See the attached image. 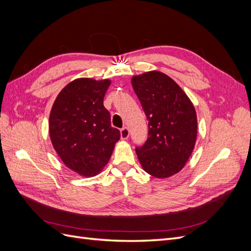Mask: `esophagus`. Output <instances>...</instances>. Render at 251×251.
<instances>
[{
	"label": "esophagus",
	"instance_id": "obj_1",
	"mask_svg": "<svg viewBox=\"0 0 251 251\" xmlns=\"http://www.w3.org/2000/svg\"><path fill=\"white\" fill-rule=\"evenodd\" d=\"M128 136H130V131H128L127 127H124L120 130V137L123 140H126L128 138Z\"/></svg>",
	"mask_w": 251,
	"mask_h": 251
}]
</instances>
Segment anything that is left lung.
<instances>
[{
	"instance_id": "8db88e82",
	"label": "left lung",
	"mask_w": 251,
	"mask_h": 251,
	"mask_svg": "<svg viewBox=\"0 0 251 251\" xmlns=\"http://www.w3.org/2000/svg\"><path fill=\"white\" fill-rule=\"evenodd\" d=\"M149 119L148 140L136 149L144 172L170 178L184 168L195 149L198 120L194 104L178 83L160 71L131 79Z\"/></svg>"
}]
</instances>
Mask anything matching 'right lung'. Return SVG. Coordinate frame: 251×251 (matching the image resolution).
<instances>
[{
    "label": "right lung",
    "mask_w": 251,
    "mask_h": 251,
    "mask_svg": "<svg viewBox=\"0 0 251 251\" xmlns=\"http://www.w3.org/2000/svg\"><path fill=\"white\" fill-rule=\"evenodd\" d=\"M111 79L81 77L60 91L51 108L49 134L53 149L68 169L94 177L108 164L120 132L111 126L103 97Z\"/></svg>",
    "instance_id": "1"
}]
</instances>
